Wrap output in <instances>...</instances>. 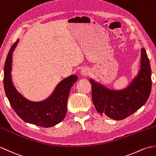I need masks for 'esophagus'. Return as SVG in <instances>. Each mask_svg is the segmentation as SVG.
<instances>
[{"label": "esophagus", "instance_id": "34e87169", "mask_svg": "<svg viewBox=\"0 0 156 156\" xmlns=\"http://www.w3.org/2000/svg\"><path fill=\"white\" fill-rule=\"evenodd\" d=\"M89 70L88 69V68H82V69L81 70V71H80V74H82V76H87V75H88V74H89Z\"/></svg>", "mask_w": 156, "mask_h": 156}]
</instances>
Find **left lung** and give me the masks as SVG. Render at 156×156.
Listing matches in <instances>:
<instances>
[{
	"label": "left lung",
	"instance_id": "1",
	"mask_svg": "<svg viewBox=\"0 0 156 156\" xmlns=\"http://www.w3.org/2000/svg\"><path fill=\"white\" fill-rule=\"evenodd\" d=\"M151 71L146 50L141 49L138 73L126 88L113 90L90 78L96 110L102 115L115 120L129 116L146 104L151 89Z\"/></svg>",
	"mask_w": 156,
	"mask_h": 156
}]
</instances>
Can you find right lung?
Returning <instances> with one entry per match:
<instances>
[{
	"instance_id": "add662e5",
	"label": "right lung",
	"mask_w": 156,
	"mask_h": 156,
	"mask_svg": "<svg viewBox=\"0 0 156 156\" xmlns=\"http://www.w3.org/2000/svg\"><path fill=\"white\" fill-rule=\"evenodd\" d=\"M19 40L10 48L4 68V88L7 98L16 114L25 122L44 128L59 124L66 114L67 102L72 86L77 81L76 75L63 79L46 99L32 102L17 91L12 82V52Z\"/></svg>"
}]
</instances>
